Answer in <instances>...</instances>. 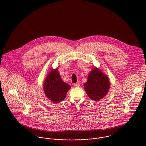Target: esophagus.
<instances>
[{
	"label": "esophagus",
	"mask_w": 146,
	"mask_h": 146,
	"mask_svg": "<svg viewBox=\"0 0 146 146\" xmlns=\"http://www.w3.org/2000/svg\"><path fill=\"white\" fill-rule=\"evenodd\" d=\"M74 86H75L76 88H79V86H80V84L79 83H76L74 84Z\"/></svg>",
	"instance_id": "1"
}]
</instances>
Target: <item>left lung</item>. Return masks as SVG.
Wrapping results in <instances>:
<instances>
[{
	"label": "left lung",
	"mask_w": 146,
	"mask_h": 146,
	"mask_svg": "<svg viewBox=\"0 0 146 146\" xmlns=\"http://www.w3.org/2000/svg\"><path fill=\"white\" fill-rule=\"evenodd\" d=\"M84 85L88 97L96 101L101 100L106 96L110 88L108 76L96 67L89 73L88 80Z\"/></svg>",
	"instance_id": "8db88e82"
}]
</instances>
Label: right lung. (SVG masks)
<instances>
[{
  "label": "right lung",
  "mask_w": 146,
  "mask_h": 146,
  "mask_svg": "<svg viewBox=\"0 0 146 146\" xmlns=\"http://www.w3.org/2000/svg\"><path fill=\"white\" fill-rule=\"evenodd\" d=\"M70 88V85L63 82L57 68L50 70L44 81L43 86L46 97L54 104L63 101Z\"/></svg>",
  "instance_id": "add662e5"
}]
</instances>
